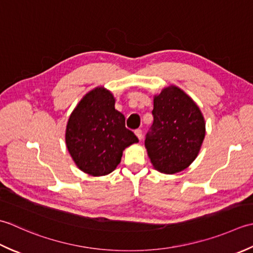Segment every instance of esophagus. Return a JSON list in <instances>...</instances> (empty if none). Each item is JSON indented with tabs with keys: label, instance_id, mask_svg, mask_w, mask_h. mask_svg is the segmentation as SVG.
Wrapping results in <instances>:
<instances>
[{
	"label": "esophagus",
	"instance_id": "obj_1",
	"mask_svg": "<svg viewBox=\"0 0 253 253\" xmlns=\"http://www.w3.org/2000/svg\"><path fill=\"white\" fill-rule=\"evenodd\" d=\"M134 133H135V135L137 136V138H138V140H141V138H142V136H143V132H142V130H141V128H137V130H135V131H134Z\"/></svg>",
	"mask_w": 253,
	"mask_h": 253
}]
</instances>
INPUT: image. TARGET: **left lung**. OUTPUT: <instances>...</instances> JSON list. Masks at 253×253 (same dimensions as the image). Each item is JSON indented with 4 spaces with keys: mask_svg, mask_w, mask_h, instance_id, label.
Instances as JSON below:
<instances>
[{
    "mask_svg": "<svg viewBox=\"0 0 253 253\" xmlns=\"http://www.w3.org/2000/svg\"><path fill=\"white\" fill-rule=\"evenodd\" d=\"M154 122L145 147L154 168L164 173L182 171L197 158L205 136L200 108L177 86L154 97Z\"/></svg>",
    "mask_w": 253,
    "mask_h": 253,
    "instance_id": "obj_1",
    "label": "left lung"
}]
</instances>
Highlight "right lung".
I'll list each match as a JSON object with an SVG mask.
<instances>
[{
	"label": "right lung",
	"instance_id": "add662e5",
	"mask_svg": "<svg viewBox=\"0 0 253 253\" xmlns=\"http://www.w3.org/2000/svg\"><path fill=\"white\" fill-rule=\"evenodd\" d=\"M115 101L109 90L97 87L82 98L69 118L66 147L76 166L90 176L113 171L125 148L138 142L126 127V118L116 110Z\"/></svg>",
	"mask_w": 253,
	"mask_h": 253
}]
</instances>
